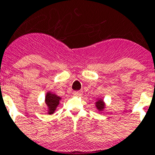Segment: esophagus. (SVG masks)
I'll list each match as a JSON object with an SVG mask.
<instances>
[{
	"label": "esophagus",
	"mask_w": 155,
	"mask_h": 155,
	"mask_svg": "<svg viewBox=\"0 0 155 155\" xmlns=\"http://www.w3.org/2000/svg\"><path fill=\"white\" fill-rule=\"evenodd\" d=\"M73 94L75 96H80L82 94V91H74Z\"/></svg>",
	"instance_id": "34e87169"
}]
</instances>
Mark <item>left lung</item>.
<instances>
[{"label":"left lung","instance_id":"obj_1","mask_svg":"<svg viewBox=\"0 0 155 155\" xmlns=\"http://www.w3.org/2000/svg\"><path fill=\"white\" fill-rule=\"evenodd\" d=\"M95 104H96V107H97V109L99 110V111L103 110L104 107H105V104H104L103 102V100L102 99L97 100V102H95Z\"/></svg>","mask_w":155,"mask_h":155}]
</instances>
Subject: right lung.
I'll use <instances>...</instances> for the list:
<instances>
[{
  "label": "right lung",
  "mask_w": 155,
  "mask_h": 155,
  "mask_svg": "<svg viewBox=\"0 0 155 155\" xmlns=\"http://www.w3.org/2000/svg\"><path fill=\"white\" fill-rule=\"evenodd\" d=\"M61 97L56 95L55 94H52L48 92L45 96V104L48 106V114H53L55 112L56 109L59 105V102Z\"/></svg>",
  "instance_id": "1"
}]
</instances>
